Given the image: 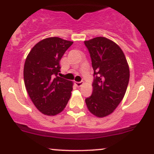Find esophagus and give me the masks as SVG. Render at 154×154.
Returning <instances> with one entry per match:
<instances>
[{
    "instance_id": "obj_1",
    "label": "esophagus",
    "mask_w": 154,
    "mask_h": 154,
    "mask_svg": "<svg viewBox=\"0 0 154 154\" xmlns=\"http://www.w3.org/2000/svg\"><path fill=\"white\" fill-rule=\"evenodd\" d=\"M75 85H76V86L80 87L83 85V82H82V81L81 82H75Z\"/></svg>"
}]
</instances>
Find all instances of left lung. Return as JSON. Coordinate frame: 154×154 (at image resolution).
Segmentation results:
<instances>
[{"instance_id": "left-lung-1", "label": "left lung", "mask_w": 154, "mask_h": 154, "mask_svg": "<svg viewBox=\"0 0 154 154\" xmlns=\"http://www.w3.org/2000/svg\"><path fill=\"white\" fill-rule=\"evenodd\" d=\"M89 51L94 69L91 96L85 99L93 115L103 118L112 114L123 99L130 77V70L121 48L104 37L84 41Z\"/></svg>"}]
</instances>
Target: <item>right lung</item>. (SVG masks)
<instances>
[{
  "instance_id": "obj_1",
  "label": "right lung",
  "mask_w": 154,
  "mask_h": 154,
  "mask_svg": "<svg viewBox=\"0 0 154 154\" xmlns=\"http://www.w3.org/2000/svg\"><path fill=\"white\" fill-rule=\"evenodd\" d=\"M73 42L57 37L40 40L31 49L23 69L26 88L42 114L54 116L66 108L72 95L73 82L58 77L60 60Z\"/></svg>"
}]
</instances>
